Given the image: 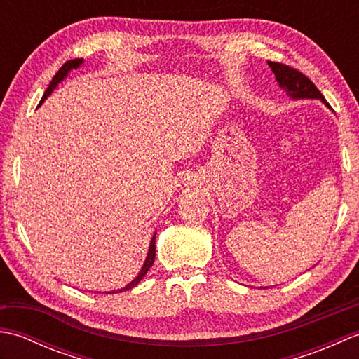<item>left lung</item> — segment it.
I'll use <instances>...</instances> for the list:
<instances>
[{"label":"left lung","instance_id":"1","mask_svg":"<svg viewBox=\"0 0 359 359\" xmlns=\"http://www.w3.org/2000/svg\"><path fill=\"white\" fill-rule=\"evenodd\" d=\"M269 66L276 77L279 86L285 90L287 95L293 100H304V98H311V100H321L327 108H330V104L327 103L324 95L319 93V89L315 86V83L309 77H306L302 72L297 69H293L287 65L269 62Z\"/></svg>","mask_w":359,"mask_h":359}]
</instances>
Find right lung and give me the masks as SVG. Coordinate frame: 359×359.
<instances>
[{"label":"right lung","mask_w":359,"mask_h":359,"mask_svg":"<svg viewBox=\"0 0 359 359\" xmlns=\"http://www.w3.org/2000/svg\"><path fill=\"white\" fill-rule=\"evenodd\" d=\"M81 65H83V58H75V60H69V62H66L62 67H60L58 72H57L55 75H53L52 81L49 83V88L46 89V93H44V95H43V98H41L40 104L46 100V98H48V97L52 94V90L57 88L58 83L65 80V77H66L67 74H69L71 69H77V67H80ZM154 257H156V233H154V236H152L151 245H149V250H148L147 261H144V264H143V266H142V270L139 271V274H137V276H135L131 282H129V284H128L126 287L120 288V290H114V292H109V293H121V292H126V290L134 288V287H135L137 284H139V282L144 278V274L148 273V270L151 269L152 264H154Z\"/></svg>","instance_id":"add662e5"}]
</instances>
